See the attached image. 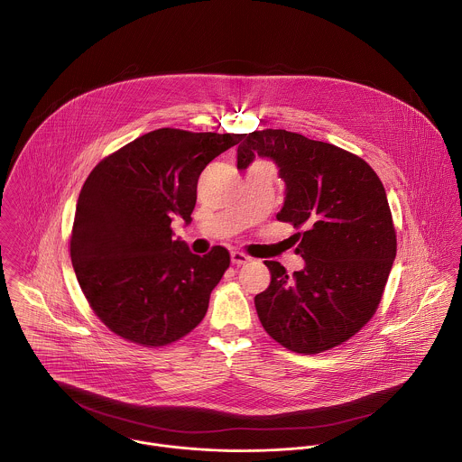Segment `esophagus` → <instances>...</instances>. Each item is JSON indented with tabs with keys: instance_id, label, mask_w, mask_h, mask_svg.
<instances>
[{
	"instance_id": "34e87169",
	"label": "esophagus",
	"mask_w": 462,
	"mask_h": 462,
	"mask_svg": "<svg viewBox=\"0 0 462 462\" xmlns=\"http://www.w3.org/2000/svg\"><path fill=\"white\" fill-rule=\"evenodd\" d=\"M249 262H251V256H247V254H244L240 251L231 253V263L240 266V264L249 263Z\"/></svg>"
}]
</instances>
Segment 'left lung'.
<instances>
[{"instance_id":"1","label":"left lung","mask_w":462,"mask_h":462,"mask_svg":"<svg viewBox=\"0 0 462 462\" xmlns=\"http://www.w3.org/2000/svg\"><path fill=\"white\" fill-rule=\"evenodd\" d=\"M238 169L256 154L286 185L277 220L306 266L288 275L277 262L254 297L264 330L297 354H320L350 339L375 315L396 256V233L383 181L357 154L286 130L245 133Z\"/></svg>"}]
</instances>
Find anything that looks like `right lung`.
Returning a JSON list of instances; mask_svg holds the SVG:
<instances>
[{
  "instance_id": "add662e5",
  "label": "right lung",
  "mask_w": 462,
  "mask_h": 462,
  "mask_svg": "<svg viewBox=\"0 0 462 462\" xmlns=\"http://www.w3.org/2000/svg\"><path fill=\"white\" fill-rule=\"evenodd\" d=\"M242 136L154 130L103 158L85 180L70 262L94 315L126 341L171 345L204 319L229 253L215 245L192 254L171 224L192 222L200 172Z\"/></svg>"
}]
</instances>
